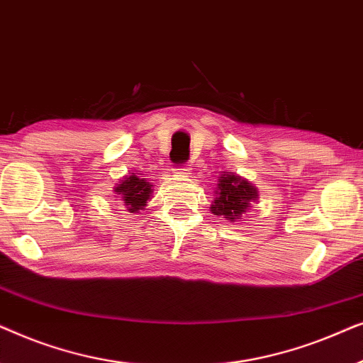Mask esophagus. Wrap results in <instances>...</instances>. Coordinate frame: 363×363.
Returning <instances> with one entry per match:
<instances>
[{"mask_svg":"<svg viewBox=\"0 0 363 363\" xmlns=\"http://www.w3.org/2000/svg\"><path fill=\"white\" fill-rule=\"evenodd\" d=\"M177 170H178V173H182L183 177L190 175V173H188V172H190V168H188V165H178Z\"/></svg>","mask_w":363,"mask_h":363,"instance_id":"esophagus-1","label":"esophagus"}]
</instances>
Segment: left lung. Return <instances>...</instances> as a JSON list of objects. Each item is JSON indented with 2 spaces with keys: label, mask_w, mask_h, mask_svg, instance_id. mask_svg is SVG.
<instances>
[{
  "label": "left lung",
  "mask_w": 363,
  "mask_h": 363,
  "mask_svg": "<svg viewBox=\"0 0 363 363\" xmlns=\"http://www.w3.org/2000/svg\"><path fill=\"white\" fill-rule=\"evenodd\" d=\"M256 198L257 190L251 183L225 172V175L220 177V183H218L216 200L211 205V213L235 221L238 216L245 213L250 201Z\"/></svg>",
  "instance_id": "8db88e82"
}]
</instances>
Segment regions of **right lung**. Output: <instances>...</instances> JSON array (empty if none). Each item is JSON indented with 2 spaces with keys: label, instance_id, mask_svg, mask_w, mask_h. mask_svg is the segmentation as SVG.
Masks as SVG:
<instances>
[{
  "label": "right lung",
  "instance_id": "add662e5",
  "mask_svg": "<svg viewBox=\"0 0 363 363\" xmlns=\"http://www.w3.org/2000/svg\"><path fill=\"white\" fill-rule=\"evenodd\" d=\"M117 195H121L122 201L125 203L128 211H138L143 210L148 198L152 195V185L147 182V178H138L137 175H132L123 180L121 185L116 186Z\"/></svg>",
  "mask_w": 363,
  "mask_h": 363
}]
</instances>
